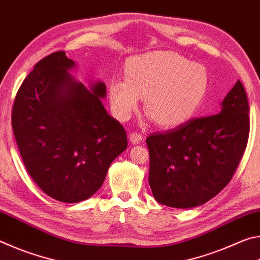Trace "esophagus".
Returning a JSON list of instances; mask_svg holds the SVG:
<instances>
[{
  "instance_id": "obj_1",
  "label": "esophagus",
  "mask_w": 260,
  "mask_h": 260,
  "mask_svg": "<svg viewBox=\"0 0 260 260\" xmlns=\"http://www.w3.org/2000/svg\"><path fill=\"white\" fill-rule=\"evenodd\" d=\"M142 135L139 133H131L129 134V141L133 144H139L141 141H142Z\"/></svg>"
}]
</instances>
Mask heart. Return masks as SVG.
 Segmentation results:
<instances>
[{
  "label": "heart",
  "instance_id": "1",
  "mask_svg": "<svg viewBox=\"0 0 260 260\" xmlns=\"http://www.w3.org/2000/svg\"><path fill=\"white\" fill-rule=\"evenodd\" d=\"M126 79L109 83V100L118 119L126 120L144 99V110L164 128L186 124L199 111L209 87L204 67L173 51H155L127 61Z\"/></svg>",
  "mask_w": 260,
  "mask_h": 260
}]
</instances>
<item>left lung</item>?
I'll return each instance as SVG.
<instances>
[{
    "label": "left lung",
    "instance_id": "1",
    "mask_svg": "<svg viewBox=\"0 0 260 260\" xmlns=\"http://www.w3.org/2000/svg\"><path fill=\"white\" fill-rule=\"evenodd\" d=\"M249 103L240 80L213 116L147 138L155 200L177 209L206 203L231 181L248 143Z\"/></svg>",
    "mask_w": 260,
    "mask_h": 260
}]
</instances>
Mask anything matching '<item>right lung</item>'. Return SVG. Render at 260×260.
I'll list each match as a JSON object with an SVG mask.
<instances>
[{"label":"right lung","instance_id":"right-lung-1","mask_svg":"<svg viewBox=\"0 0 260 260\" xmlns=\"http://www.w3.org/2000/svg\"><path fill=\"white\" fill-rule=\"evenodd\" d=\"M74 68L64 51L39 61L17 93L11 119L27 172L48 196L64 203L93 196L127 148L124 127L102 104L105 83L87 88L70 74Z\"/></svg>","mask_w":260,"mask_h":260}]
</instances>
